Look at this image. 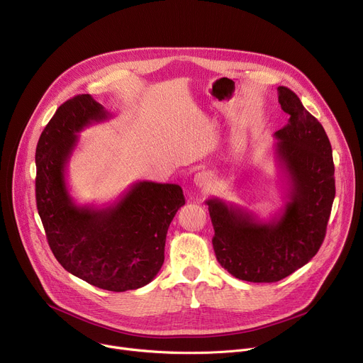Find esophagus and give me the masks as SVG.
Here are the masks:
<instances>
[{"mask_svg":"<svg viewBox=\"0 0 363 363\" xmlns=\"http://www.w3.org/2000/svg\"><path fill=\"white\" fill-rule=\"evenodd\" d=\"M194 184L199 188H208L211 184V175L206 171H201L194 175Z\"/></svg>","mask_w":363,"mask_h":363,"instance_id":"34e87169","label":"esophagus"}]
</instances>
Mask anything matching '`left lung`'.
<instances>
[{"label":"left lung","instance_id":"left-lung-1","mask_svg":"<svg viewBox=\"0 0 363 363\" xmlns=\"http://www.w3.org/2000/svg\"><path fill=\"white\" fill-rule=\"evenodd\" d=\"M287 125L274 133V155L286 178V204L269 220L245 208L208 199L217 261L233 277L279 281L311 261L325 238L335 196L330 140L298 96L279 86Z\"/></svg>","mask_w":363,"mask_h":363}]
</instances>
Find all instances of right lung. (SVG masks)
<instances>
[{
    "label": "right lung",
    "mask_w": 363,
    "mask_h": 363,
    "mask_svg": "<svg viewBox=\"0 0 363 363\" xmlns=\"http://www.w3.org/2000/svg\"><path fill=\"white\" fill-rule=\"evenodd\" d=\"M109 118L90 94L57 109L36 147V206L48 244L68 273L125 292L149 284L162 269L166 233L185 199L177 184L138 181L106 207L72 200L65 172L77 134Z\"/></svg>",
    "instance_id": "add662e5"
}]
</instances>
